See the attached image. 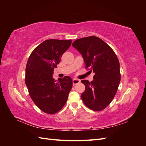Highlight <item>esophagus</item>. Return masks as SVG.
<instances>
[{
	"mask_svg": "<svg viewBox=\"0 0 146 146\" xmlns=\"http://www.w3.org/2000/svg\"><path fill=\"white\" fill-rule=\"evenodd\" d=\"M80 82V80H78V79H77V78H74L72 80V83L74 85H77V84L79 83Z\"/></svg>",
	"mask_w": 146,
	"mask_h": 146,
	"instance_id": "esophagus-1",
	"label": "esophagus"
}]
</instances>
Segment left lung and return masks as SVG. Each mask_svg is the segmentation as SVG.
Masks as SVG:
<instances>
[{
	"label": "left lung",
	"mask_w": 146,
	"mask_h": 146,
	"mask_svg": "<svg viewBox=\"0 0 146 146\" xmlns=\"http://www.w3.org/2000/svg\"><path fill=\"white\" fill-rule=\"evenodd\" d=\"M72 46L82 55L85 68L95 74L92 82L81 81L85 86L81 98L88 108L102 111L111 102L121 81L117 57L111 47L97 36L78 39Z\"/></svg>",
	"instance_id": "8db88e82"
}]
</instances>
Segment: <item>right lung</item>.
Returning <instances> with one entry per match:
<instances>
[{"label": "right lung", "instance_id": "1", "mask_svg": "<svg viewBox=\"0 0 146 146\" xmlns=\"http://www.w3.org/2000/svg\"><path fill=\"white\" fill-rule=\"evenodd\" d=\"M72 40L47 39L31 53L25 68V82L31 99L42 111L55 114L63 108L72 86L69 76L53 78L64 53L71 45Z\"/></svg>", "mask_w": 146, "mask_h": 146}]
</instances>
